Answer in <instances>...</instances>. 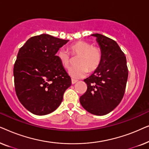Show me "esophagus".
Masks as SVG:
<instances>
[{
  "label": "esophagus",
  "mask_w": 149,
  "mask_h": 149,
  "mask_svg": "<svg viewBox=\"0 0 149 149\" xmlns=\"http://www.w3.org/2000/svg\"><path fill=\"white\" fill-rule=\"evenodd\" d=\"M71 81H72V84H74V83H76L77 81V80H75V79H72V80H71Z\"/></svg>",
  "instance_id": "obj_1"
}]
</instances>
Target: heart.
Listing matches in <instances>:
<instances>
[{
  "label": "heart",
  "instance_id": "1",
  "mask_svg": "<svg viewBox=\"0 0 149 149\" xmlns=\"http://www.w3.org/2000/svg\"><path fill=\"white\" fill-rule=\"evenodd\" d=\"M73 56H79L76 61L77 66L70 69L69 74L72 78L79 79L87 74V70L92 72L98 68L102 62V54L99 47L93 46L88 42L77 41L69 47ZM56 56L65 68L70 66V54L64 49H60Z\"/></svg>",
  "mask_w": 149,
  "mask_h": 149
}]
</instances>
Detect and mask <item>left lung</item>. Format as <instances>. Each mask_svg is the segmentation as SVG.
I'll return each instance as SVG.
<instances>
[{"instance_id": "obj_1", "label": "left lung", "mask_w": 149, "mask_h": 149, "mask_svg": "<svg viewBox=\"0 0 149 149\" xmlns=\"http://www.w3.org/2000/svg\"><path fill=\"white\" fill-rule=\"evenodd\" d=\"M102 51V58L98 68L84 79L86 92L80 97V103L87 112L105 115L121 102L128 77L127 61L124 53L115 40L100 34H93Z\"/></svg>"}]
</instances>
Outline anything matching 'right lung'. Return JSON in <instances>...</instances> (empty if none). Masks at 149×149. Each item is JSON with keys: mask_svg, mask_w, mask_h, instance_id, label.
Masks as SVG:
<instances>
[{"mask_svg": "<svg viewBox=\"0 0 149 149\" xmlns=\"http://www.w3.org/2000/svg\"><path fill=\"white\" fill-rule=\"evenodd\" d=\"M68 42L42 34L29 38L19 49L13 68L15 92L32 114L54 112L71 85L70 77L56 55Z\"/></svg>", "mask_w": 149, "mask_h": 149, "instance_id": "add662e5", "label": "right lung"}]
</instances>
